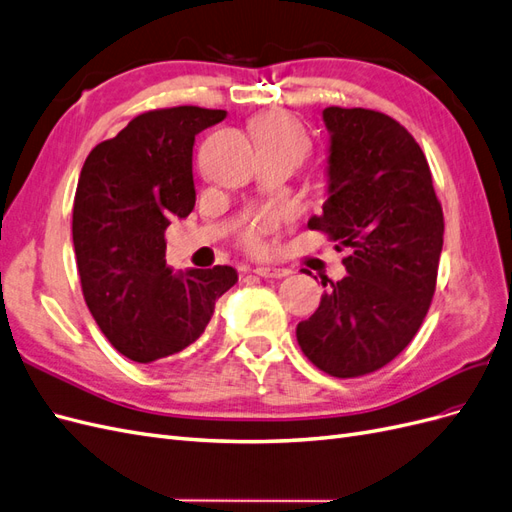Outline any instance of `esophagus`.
Instances as JSON below:
<instances>
[{"mask_svg": "<svg viewBox=\"0 0 512 512\" xmlns=\"http://www.w3.org/2000/svg\"><path fill=\"white\" fill-rule=\"evenodd\" d=\"M254 273L265 277V280H282V277L290 275L288 269H280V267H256Z\"/></svg>", "mask_w": 512, "mask_h": 512, "instance_id": "obj_1", "label": "esophagus"}]
</instances>
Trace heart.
<instances>
[{"label":"heart","instance_id":"1","mask_svg":"<svg viewBox=\"0 0 512 512\" xmlns=\"http://www.w3.org/2000/svg\"><path fill=\"white\" fill-rule=\"evenodd\" d=\"M252 130L260 151L284 153V156L292 158L297 164L307 156L309 147H312L301 121L284 111H273L256 117ZM277 224H280V213L277 211L265 209L256 213L243 230V243L254 252L265 250V235Z\"/></svg>","mask_w":512,"mask_h":512}]
</instances>
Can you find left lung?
Here are the masks:
<instances>
[{
    "instance_id": "left-lung-1",
    "label": "left lung",
    "mask_w": 512,
    "mask_h": 512,
    "mask_svg": "<svg viewBox=\"0 0 512 512\" xmlns=\"http://www.w3.org/2000/svg\"><path fill=\"white\" fill-rule=\"evenodd\" d=\"M322 119L331 134L329 198L307 228L352 252L348 275L297 324V342L324 374L359 378L391 363L421 329L444 215L425 153L401 123L342 106L324 108Z\"/></svg>"
}]
</instances>
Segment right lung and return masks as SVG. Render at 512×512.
<instances>
[{"label": "right lung", "instance_id": "right-lung-1", "mask_svg": "<svg viewBox=\"0 0 512 512\" xmlns=\"http://www.w3.org/2000/svg\"><path fill=\"white\" fill-rule=\"evenodd\" d=\"M226 111L173 106L134 117L87 156L72 209V241L91 316L123 356L153 363L205 333L232 267L173 273L164 232L196 203L194 138Z\"/></svg>", "mask_w": 512, "mask_h": 512}]
</instances>
